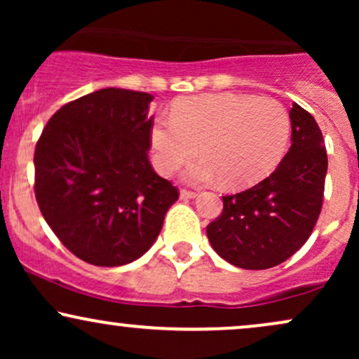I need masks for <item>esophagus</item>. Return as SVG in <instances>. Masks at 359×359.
I'll return each instance as SVG.
<instances>
[{"label":"esophagus","instance_id":"1","mask_svg":"<svg viewBox=\"0 0 359 359\" xmlns=\"http://www.w3.org/2000/svg\"><path fill=\"white\" fill-rule=\"evenodd\" d=\"M196 196H197L196 192L187 191V189H182V191H180V199H184V201H187V199H194V197H196Z\"/></svg>","mask_w":359,"mask_h":359}]
</instances>
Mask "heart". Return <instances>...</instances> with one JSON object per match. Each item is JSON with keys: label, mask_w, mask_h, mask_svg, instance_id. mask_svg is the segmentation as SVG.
Here are the masks:
<instances>
[{"label": "heart", "mask_w": 359, "mask_h": 359, "mask_svg": "<svg viewBox=\"0 0 359 359\" xmlns=\"http://www.w3.org/2000/svg\"><path fill=\"white\" fill-rule=\"evenodd\" d=\"M290 119L271 97L219 93L182 97L172 116L155 118L150 142L156 170L172 174L197 150L203 156L185 168L184 179L209 184L224 179L241 189L273 170L285 150Z\"/></svg>", "instance_id": "heart-1"}]
</instances>
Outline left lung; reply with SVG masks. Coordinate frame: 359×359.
<instances>
[{
  "instance_id": "1",
  "label": "left lung",
  "mask_w": 359,
  "mask_h": 359,
  "mask_svg": "<svg viewBox=\"0 0 359 359\" xmlns=\"http://www.w3.org/2000/svg\"><path fill=\"white\" fill-rule=\"evenodd\" d=\"M292 145L277 170L240 194L222 197V212L208 226L211 246L245 270L277 266L311 236L323 208L327 154L319 125L294 102Z\"/></svg>"
}]
</instances>
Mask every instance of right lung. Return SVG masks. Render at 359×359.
<instances>
[{
	"mask_svg": "<svg viewBox=\"0 0 359 359\" xmlns=\"http://www.w3.org/2000/svg\"><path fill=\"white\" fill-rule=\"evenodd\" d=\"M154 96L100 89L62 106L35 147V197L77 258L121 266L151 248L179 191L148 160Z\"/></svg>",
	"mask_w": 359,
	"mask_h": 359,
	"instance_id": "right-lung-1",
	"label": "right lung"
}]
</instances>
